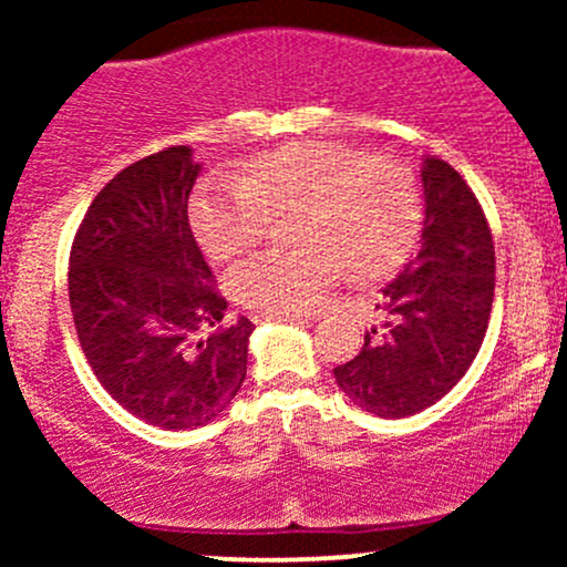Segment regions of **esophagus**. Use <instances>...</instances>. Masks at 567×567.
Wrapping results in <instances>:
<instances>
[{
	"label": "esophagus",
	"instance_id": "esophagus-1",
	"mask_svg": "<svg viewBox=\"0 0 567 567\" xmlns=\"http://www.w3.org/2000/svg\"><path fill=\"white\" fill-rule=\"evenodd\" d=\"M264 320H282V322H311L315 317L309 315H296V311H290V315H264Z\"/></svg>",
	"mask_w": 567,
	"mask_h": 567
}]
</instances>
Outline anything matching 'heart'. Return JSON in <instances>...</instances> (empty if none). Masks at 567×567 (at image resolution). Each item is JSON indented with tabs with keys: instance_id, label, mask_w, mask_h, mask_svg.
Listing matches in <instances>:
<instances>
[{
	"instance_id": "b5f03b06",
	"label": "heart",
	"mask_w": 567,
	"mask_h": 567,
	"mask_svg": "<svg viewBox=\"0 0 567 567\" xmlns=\"http://www.w3.org/2000/svg\"><path fill=\"white\" fill-rule=\"evenodd\" d=\"M192 229L213 261L226 264L288 218L285 243L234 266L229 290L266 315L317 309L349 271L379 277L405 256L419 224V186L402 162L343 143L303 141L245 162L234 181L194 192Z\"/></svg>"
}]
</instances>
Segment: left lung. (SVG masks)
I'll return each mask as SVG.
<instances>
[{
	"instance_id": "1",
	"label": "left lung",
	"mask_w": 567,
	"mask_h": 567,
	"mask_svg": "<svg viewBox=\"0 0 567 567\" xmlns=\"http://www.w3.org/2000/svg\"><path fill=\"white\" fill-rule=\"evenodd\" d=\"M426 218L419 252L383 288L379 328L336 381L365 413L402 419L434 405L464 379L493 309L496 250L483 205L437 157L424 162Z\"/></svg>"
}]
</instances>
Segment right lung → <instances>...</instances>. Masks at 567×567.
Returning <instances> with one entry per match:
<instances>
[{
    "label": "right lung",
    "mask_w": 567,
    "mask_h": 567,
    "mask_svg": "<svg viewBox=\"0 0 567 567\" xmlns=\"http://www.w3.org/2000/svg\"><path fill=\"white\" fill-rule=\"evenodd\" d=\"M192 148L148 154L90 202L69 256L76 338L101 386L141 421L205 426L237 396L252 322H224L188 226Z\"/></svg>",
    "instance_id": "1"
}]
</instances>
